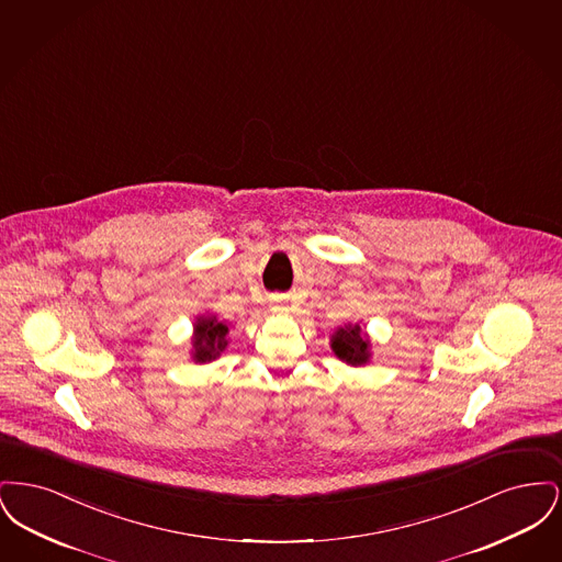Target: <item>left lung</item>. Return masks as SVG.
<instances>
[{
  "label": "left lung",
  "mask_w": 562,
  "mask_h": 562,
  "mask_svg": "<svg viewBox=\"0 0 562 562\" xmlns=\"http://www.w3.org/2000/svg\"><path fill=\"white\" fill-rule=\"evenodd\" d=\"M333 353L348 367H364L371 362V337L360 322H348L330 335Z\"/></svg>",
  "instance_id": "obj_1"
}]
</instances>
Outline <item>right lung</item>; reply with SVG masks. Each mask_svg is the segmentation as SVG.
Segmentation results:
<instances>
[{
  "instance_id": "1",
  "label": "right lung",
  "mask_w": 562,
  "mask_h": 562,
  "mask_svg": "<svg viewBox=\"0 0 562 562\" xmlns=\"http://www.w3.org/2000/svg\"><path fill=\"white\" fill-rule=\"evenodd\" d=\"M229 324L218 321L214 314L195 316L193 321V335H191V360L195 364H206L216 360L227 346Z\"/></svg>"
}]
</instances>
